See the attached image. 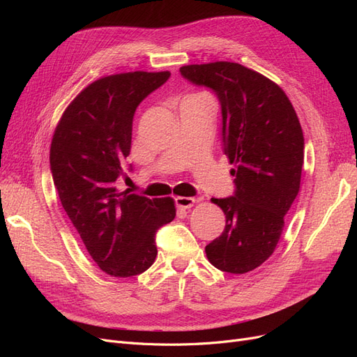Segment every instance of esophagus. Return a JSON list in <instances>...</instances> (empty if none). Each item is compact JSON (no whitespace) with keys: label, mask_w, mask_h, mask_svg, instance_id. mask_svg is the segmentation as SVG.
<instances>
[{"label":"esophagus","mask_w":357,"mask_h":357,"mask_svg":"<svg viewBox=\"0 0 357 357\" xmlns=\"http://www.w3.org/2000/svg\"><path fill=\"white\" fill-rule=\"evenodd\" d=\"M197 202L195 198H190V197H177L176 198V205L181 210H189L190 207H193V204Z\"/></svg>","instance_id":"esophagus-1"}]
</instances>
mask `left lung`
<instances>
[{"mask_svg":"<svg viewBox=\"0 0 357 357\" xmlns=\"http://www.w3.org/2000/svg\"><path fill=\"white\" fill-rule=\"evenodd\" d=\"M180 73L218 95L225 153L234 165L235 195L211 198L225 213V229L205 253L220 271L245 274L274 253L299 192L304 164L299 119L277 83L241 63H192Z\"/></svg>","mask_w":357,"mask_h":357,"instance_id":"left-lung-1","label":"left lung"}]
</instances>
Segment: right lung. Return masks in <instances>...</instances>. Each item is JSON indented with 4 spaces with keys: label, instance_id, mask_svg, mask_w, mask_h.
Returning a JSON list of instances; mask_svg holds the SVG:
<instances>
[{
    "label": "right lung",
    "instance_id": "obj_1",
    "mask_svg": "<svg viewBox=\"0 0 357 357\" xmlns=\"http://www.w3.org/2000/svg\"><path fill=\"white\" fill-rule=\"evenodd\" d=\"M169 71L105 75L75 96L50 144V169L63 210L101 271L132 277L155 262V234L176 218L172 198L121 192L116 180L131 152L138 104Z\"/></svg>",
    "mask_w": 357,
    "mask_h": 357
}]
</instances>
